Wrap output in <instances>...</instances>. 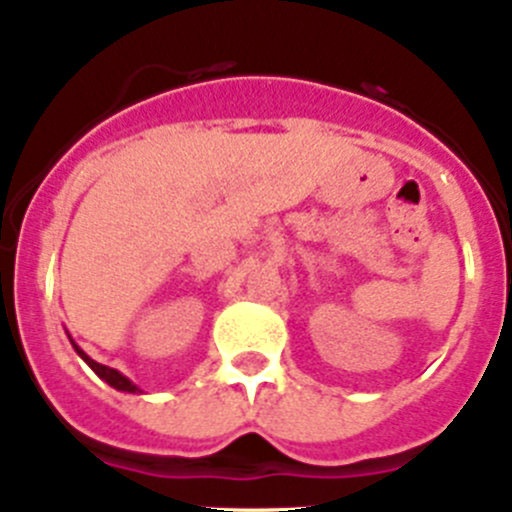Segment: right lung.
Returning a JSON list of instances; mask_svg holds the SVG:
<instances>
[{"label": "right lung", "mask_w": 512, "mask_h": 512, "mask_svg": "<svg viewBox=\"0 0 512 512\" xmlns=\"http://www.w3.org/2000/svg\"><path fill=\"white\" fill-rule=\"evenodd\" d=\"M68 338H70V343H73V348H75V353H78L80 358H83L85 364L90 366V369L95 371V374L100 376V379L105 381V384H111L113 389H118V391H128V394H141V389H138L136 384H133L131 379H128V376H123L121 371H116V369H111V366H103V364H98V361H93V358L88 356V353L83 351V348L78 346V343L73 341V336H70L68 333Z\"/></svg>", "instance_id": "right-lung-1"}]
</instances>
